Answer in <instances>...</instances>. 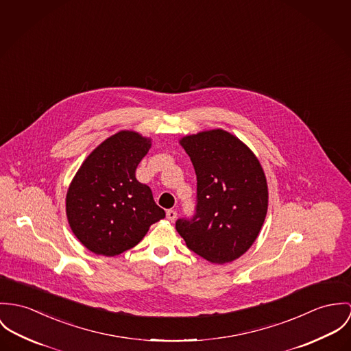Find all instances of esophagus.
<instances>
[{
	"label": "esophagus",
	"mask_w": 351,
	"mask_h": 351,
	"mask_svg": "<svg viewBox=\"0 0 351 351\" xmlns=\"http://www.w3.org/2000/svg\"><path fill=\"white\" fill-rule=\"evenodd\" d=\"M176 217H178V213H176L175 210H168V211H167V218H168L171 222H173V221L176 219Z\"/></svg>",
	"instance_id": "34e87169"
}]
</instances>
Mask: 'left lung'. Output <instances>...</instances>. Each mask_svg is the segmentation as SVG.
Wrapping results in <instances>:
<instances>
[{
    "label": "left lung",
    "instance_id": "obj_1",
    "mask_svg": "<svg viewBox=\"0 0 351 351\" xmlns=\"http://www.w3.org/2000/svg\"><path fill=\"white\" fill-rule=\"evenodd\" d=\"M196 173V206L176 230L214 264L241 257L256 241L268 210V186L254 154L235 136L214 129L180 140Z\"/></svg>",
    "mask_w": 351,
    "mask_h": 351
}]
</instances>
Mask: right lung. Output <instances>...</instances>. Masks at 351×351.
Masks as SVG:
<instances>
[{
	"label": "right lung",
	"mask_w": 351,
	"mask_h": 351,
	"mask_svg": "<svg viewBox=\"0 0 351 351\" xmlns=\"http://www.w3.org/2000/svg\"><path fill=\"white\" fill-rule=\"evenodd\" d=\"M151 140L121 130L83 161L66 197L70 228L90 252L113 257L136 246L165 217L136 168Z\"/></svg>",
	"instance_id": "right-lung-1"
}]
</instances>
